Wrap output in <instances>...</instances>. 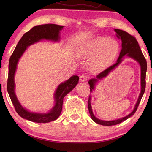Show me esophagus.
<instances>
[{
  "instance_id": "obj_1",
  "label": "esophagus",
  "mask_w": 152,
  "mask_h": 152,
  "mask_svg": "<svg viewBox=\"0 0 152 152\" xmlns=\"http://www.w3.org/2000/svg\"><path fill=\"white\" fill-rule=\"evenodd\" d=\"M87 80H88V76H87L86 74H82V75H81V76H80V82H84L87 81Z\"/></svg>"
}]
</instances>
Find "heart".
<instances>
[{"label": "heart", "mask_w": 152, "mask_h": 152, "mask_svg": "<svg viewBox=\"0 0 152 152\" xmlns=\"http://www.w3.org/2000/svg\"><path fill=\"white\" fill-rule=\"evenodd\" d=\"M119 52L118 43L108 38L98 37L87 42L78 52L80 59L91 57L89 68L93 72H100L113 63Z\"/></svg>", "instance_id": "obj_1"}]
</instances>
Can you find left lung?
<instances>
[{"label": "left lung", "instance_id": "8db88e82", "mask_svg": "<svg viewBox=\"0 0 152 152\" xmlns=\"http://www.w3.org/2000/svg\"><path fill=\"white\" fill-rule=\"evenodd\" d=\"M114 31L116 33L117 37L121 40V50L120 51V53H119V57L115 64H114L113 65L110 66L108 69H106L105 70L103 71V72L98 74V75L96 76V78H92L89 80L88 83L90 86V92L92 93L93 90L95 89V86L96 84V83L99 82V80L106 78V77L108 75L110 72H111L113 70H114L115 68L122 62L123 59H124L125 56L137 61L138 64H140L141 90L139 96H138L137 102L134 106L133 110L129 114L125 116L124 118L118 119H114V120L111 121L101 120V119H99L95 117L94 114H93L92 110L91 104V95H89L88 100V109L91 119L95 123H96V124L105 126L114 125L118 124H120L122 121L126 120V119L129 118L132 115H134L135 112L137 111L138 105H139L141 99L144 93L145 88H146V74L147 70V62L144 56V55L142 53V51L140 50L139 45H138L137 40L134 37L131 36V34H129L128 33H127V32H125L124 31H122L120 29H114Z\"/></svg>", "mask_w": 152, "mask_h": 152}]
</instances>
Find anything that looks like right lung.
Listing matches in <instances>:
<instances>
[{
	"label": "right lung",
	"instance_id": "right-lung-1",
	"mask_svg": "<svg viewBox=\"0 0 152 152\" xmlns=\"http://www.w3.org/2000/svg\"><path fill=\"white\" fill-rule=\"evenodd\" d=\"M64 26L55 24L37 25L25 33L16 46L10 58L7 90L15 111L23 119L36 123H48L56 120L60 115L63 108V99L78 84L79 77L74 75L66 81L60 83L54 93L55 104L47 113H37L28 110L19 102L15 93L14 76L18 61L27 48L42 40L59 42L60 32Z\"/></svg>",
	"mask_w": 152,
	"mask_h": 152
}]
</instances>
